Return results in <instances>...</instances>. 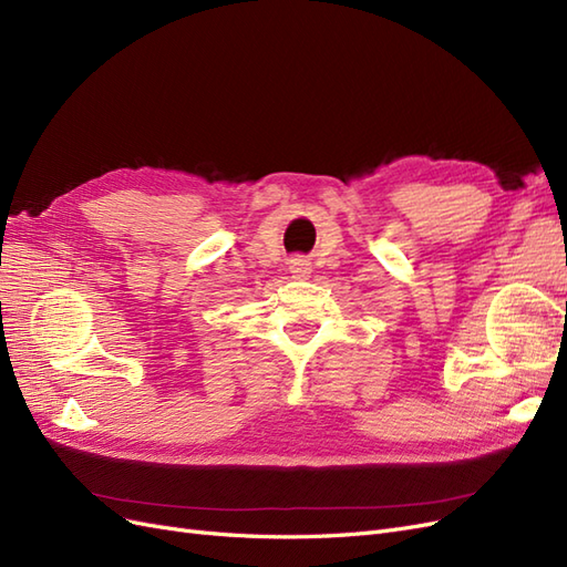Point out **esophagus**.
I'll return each mask as SVG.
<instances>
[{"label":"esophagus","instance_id":"obj_1","mask_svg":"<svg viewBox=\"0 0 567 567\" xmlns=\"http://www.w3.org/2000/svg\"><path fill=\"white\" fill-rule=\"evenodd\" d=\"M288 271L293 279H307L312 274V265L305 260V257H290L288 260Z\"/></svg>","mask_w":567,"mask_h":567}]
</instances>
